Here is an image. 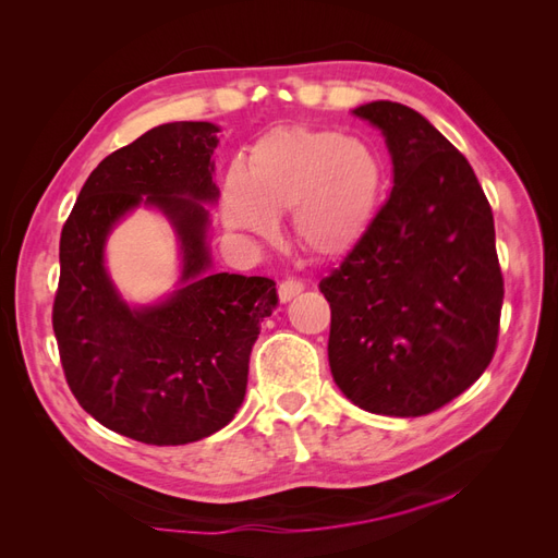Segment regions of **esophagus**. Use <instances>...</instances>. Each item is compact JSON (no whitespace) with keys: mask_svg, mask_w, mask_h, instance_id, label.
<instances>
[{"mask_svg":"<svg viewBox=\"0 0 558 558\" xmlns=\"http://www.w3.org/2000/svg\"><path fill=\"white\" fill-rule=\"evenodd\" d=\"M302 291H305V283L298 281V279H286V281L279 283V300L281 302H291Z\"/></svg>","mask_w":558,"mask_h":558,"instance_id":"obj_1","label":"esophagus"}]
</instances>
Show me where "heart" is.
Here are the masks:
<instances>
[{
    "mask_svg": "<svg viewBox=\"0 0 558 558\" xmlns=\"http://www.w3.org/2000/svg\"><path fill=\"white\" fill-rule=\"evenodd\" d=\"M384 191L375 148L330 130L277 128L251 144L240 172L221 191L223 223L269 240L291 211L293 234L318 258H340L373 226Z\"/></svg>",
    "mask_w": 558,
    "mask_h": 558,
    "instance_id": "1",
    "label": "heart"
}]
</instances>
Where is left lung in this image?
Returning a JSON list of instances; mask_svg holds the SVG:
<instances>
[{
	"instance_id": "8db88e82",
	"label": "left lung",
	"mask_w": 558,
	"mask_h": 558,
	"mask_svg": "<svg viewBox=\"0 0 558 558\" xmlns=\"http://www.w3.org/2000/svg\"><path fill=\"white\" fill-rule=\"evenodd\" d=\"M351 113L381 132L393 189L318 283L330 302V373L365 412L421 416L461 396L494 359V214L470 162L428 118L388 99Z\"/></svg>"
}]
</instances>
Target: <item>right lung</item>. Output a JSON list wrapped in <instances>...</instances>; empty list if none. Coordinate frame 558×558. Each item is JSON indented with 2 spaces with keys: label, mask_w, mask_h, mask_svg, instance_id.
Here are the masks:
<instances>
[{
  "label": "right lung",
  "mask_w": 558,
  "mask_h": 558,
  "mask_svg": "<svg viewBox=\"0 0 558 558\" xmlns=\"http://www.w3.org/2000/svg\"><path fill=\"white\" fill-rule=\"evenodd\" d=\"M218 132L165 123L113 150L62 228L53 330L66 384L99 424L146 445H189L230 424L279 300L272 279L214 272ZM140 206L158 210L180 246L175 289L148 306L128 303L106 267L110 232Z\"/></svg>",
  "instance_id": "1"
}]
</instances>
